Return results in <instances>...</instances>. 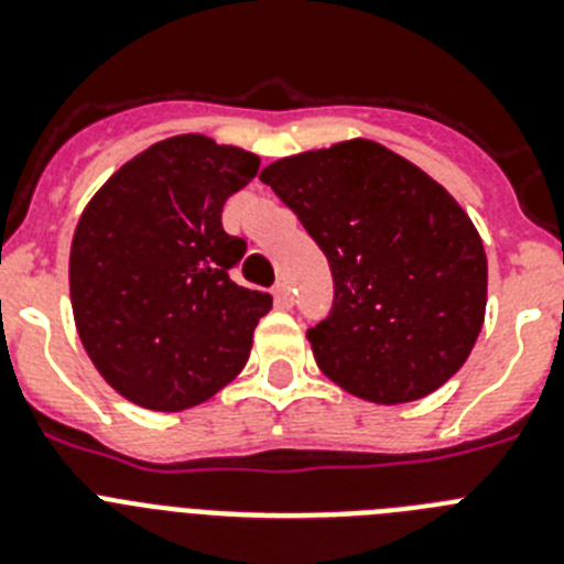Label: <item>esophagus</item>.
Returning <instances> with one entry per match:
<instances>
[{
	"label": "esophagus",
	"mask_w": 564,
	"mask_h": 564,
	"mask_svg": "<svg viewBox=\"0 0 564 564\" xmlns=\"http://www.w3.org/2000/svg\"><path fill=\"white\" fill-rule=\"evenodd\" d=\"M273 302H276V307L293 305V293H291V285H288V282H276V285H273Z\"/></svg>",
	"instance_id": "esophagus-1"
}]
</instances>
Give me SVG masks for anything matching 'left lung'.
<instances>
[{"mask_svg": "<svg viewBox=\"0 0 564 564\" xmlns=\"http://www.w3.org/2000/svg\"><path fill=\"white\" fill-rule=\"evenodd\" d=\"M330 262L333 307L307 330L318 370L372 403L449 381L486 316L480 234L441 183L376 141H344L262 169Z\"/></svg>", "mask_w": 564, "mask_h": 564, "instance_id": "8db88e82", "label": "left lung"}]
</instances>
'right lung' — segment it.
<instances>
[{
    "instance_id": "1",
    "label": "right lung",
    "mask_w": 564,
    "mask_h": 564,
    "mask_svg": "<svg viewBox=\"0 0 564 564\" xmlns=\"http://www.w3.org/2000/svg\"><path fill=\"white\" fill-rule=\"evenodd\" d=\"M259 158L177 134L123 163L89 200L69 248L84 350L112 390L154 412L208 401L248 361L271 296L239 288L246 239L223 206Z\"/></svg>"
}]
</instances>
